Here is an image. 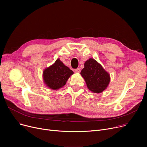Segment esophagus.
Wrapping results in <instances>:
<instances>
[{
	"mask_svg": "<svg viewBox=\"0 0 147 147\" xmlns=\"http://www.w3.org/2000/svg\"><path fill=\"white\" fill-rule=\"evenodd\" d=\"M80 68H77L74 70V73H80Z\"/></svg>",
	"mask_w": 147,
	"mask_h": 147,
	"instance_id": "34e87169",
	"label": "esophagus"
}]
</instances>
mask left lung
<instances>
[{
    "instance_id": "8db88e82",
    "label": "left lung",
    "mask_w": 147,
    "mask_h": 147,
    "mask_svg": "<svg viewBox=\"0 0 147 147\" xmlns=\"http://www.w3.org/2000/svg\"><path fill=\"white\" fill-rule=\"evenodd\" d=\"M84 65L80 74L85 80L88 89L95 94L101 93L110 83L109 73L93 58L88 59Z\"/></svg>"
}]
</instances>
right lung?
Listing matches in <instances>:
<instances>
[{"label":"right lung","instance_id":"1","mask_svg":"<svg viewBox=\"0 0 147 147\" xmlns=\"http://www.w3.org/2000/svg\"><path fill=\"white\" fill-rule=\"evenodd\" d=\"M73 74V71L58 58L52 65L44 69L43 79L48 88L58 90L65 85L69 77Z\"/></svg>","mask_w":147,"mask_h":147}]
</instances>
